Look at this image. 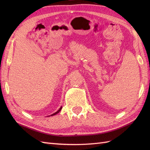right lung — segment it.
Here are the masks:
<instances>
[{
	"instance_id": "1",
	"label": "right lung",
	"mask_w": 150,
	"mask_h": 150,
	"mask_svg": "<svg viewBox=\"0 0 150 150\" xmlns=\"http://www.w3.org/2000/svg\"><path fill=\"white\" fill-rule=\"evenodd\" d=\"M61 109H62V107H61V108H60V109H59V110L58 111H57L56 113H53V114H52V115H56L57 113H59V111H60V110H61Z\"/></svg>"
}]
</instances>
